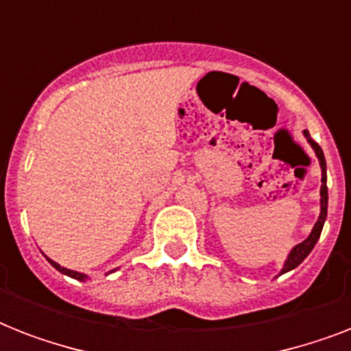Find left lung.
<instances>
[{"mask_svg": "<svg viewBox=\"0 0 351 351\" xmlns=\"http://www.w3.org/2000/svg\"><path fill=\"white\" fill-rule=\"evenodd\" d=\"M304 136H306V140H308V143L311 145V149L315 151L317 158H319V164H321V171H322V178H321V182H322V186H321V213H319V219H317V222H315V226H313L311 233L308 234V239L302 240L300 244H297L293 250L289 251L288 258H286V262H284L282 269H280V273H278V275H284V273H288V271H291V269H295V267L299 266L300 262L304 261L306 256L310 255L311 250L315 247L317 240H319V237H321V231H322V228H324V222H326V215H328L326 160H324V153H322L321 145L311 140L310 132L304 131Z\"/></svg>", "mask_w": 351, "mask_h": 351, "instance_id": "1", "label": "left lung"}]
</instances>
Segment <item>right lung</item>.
Returning a JSON list of instances; mask_svg holds the SVG:
<instances>
[{"label":"right lung","mask_w":351,"mask_h":351,"mask_svg":"<svg viewBox=\"0 0 351 351\" xmlns=\"http://www.w3.org/2000/svg\"><path fill=\"white\" fill-rule=\"evenodd\" d=\"M47 261L51 262V266L52 267H56L58 271L60 273H63V275H67V277H71V278H76V280H82V282H85V280H87V275H85V273H80V271H73V269H69V267H63V266H60V264H58V262H54L52 261V258H49V256H47ZM112 273V271H111Z\"/></svg>","instance_id":"1"}]
</instances>
